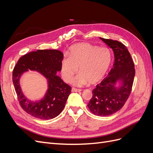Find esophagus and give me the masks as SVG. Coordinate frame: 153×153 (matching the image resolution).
<instances>
[{
  "label": "esophagus",
  "instance_id": "esophagus-1",
  "mask_svg": "<svg viewBox=\"0 0 153 153\" xmlns=\"http://www.w3.org/2000/svg\"><path fill=\"white\" fill-rule=\"evenodd\" d=\"M71 91H72V92H80L82 91V89H77V88H75V87H72Z\"/></svg>",
  "mask_w": 153,
  "mask_h": 153
}]
</instances>
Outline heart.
I'll use <instances>...</instances> for the list:
<instances>
[{
  "mask_svg": "<svg viewBox=\"0 0 153 153\" xmlns=\"http://www.w3.org/2000/svg\"><path fill=\"white\" fill-rule=\"evenodd\" d=\"M68 54L61 60V75L64 81L70 82L79 68L80 74L74 80L76 85L98 84L107 73L112 61L108 48L87 43L71 46Z\"/></svg>",
  "mask_w": 153,
  "mask_h": 153,
  "instance_id": "1",
  "label": "heart"
}]
</instances>
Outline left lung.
Returning <instances> with one entry per match:
<instances>
[{"label":"left lung","mask_w":153,"mask_h":153,"mask_svg":"<svg viewBox=\"0 0 153 153\" xmlns=\"http://www.w3.org/2000/svg\"><path fill=\"white\" fill-rule=\"evenodd\" d=\"M100 39L112 48L115 61L108 76L92 90L87 106L96 115L108 116L121 110L126 102L131 92L135 69L126 46L116 40ZM118 79L122 80L123 85L116 88L114 85Z\"/></svg>","instance_id":"8db88e82"}]
</instances>
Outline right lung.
I'll list each match as a JSON object with an SVG mask.
<instances>
[{"instance_id": "add662e5", "label": "right lung", "mask_w": 153, "mask_h": 153, "mask_svg": "<svg viewBox=\"0 0 153 153\" xmlns=\"http://www.w3.org/2000/svg\"><path fill=\"white\" fill-rule=\"evenodd\" d=\"M63 53L57 50H38L21 57L13 71V82L19 103L22 109L32 116L48 120L59 115L65 106L71 91V87L57 75L61 71ZM38 71L48 79L49 90L45 98L37 102H32L23 96L19 80L21 74L27 71Z\"/></svg>"}]
</instances>
